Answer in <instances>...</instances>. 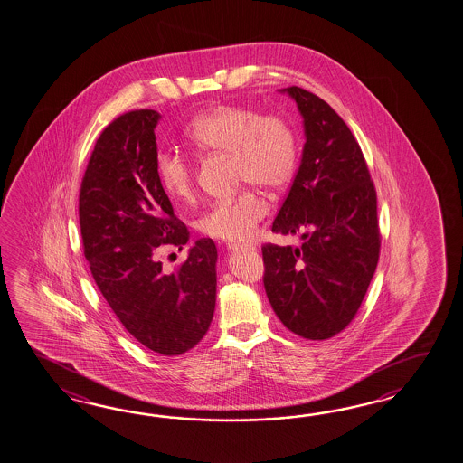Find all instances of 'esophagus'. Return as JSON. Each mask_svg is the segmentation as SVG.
<instances>
[{
	"label": "esophagus",
	"instance_id": "34e87169",
	"mask_svg": "<svg viewBox=\"0 0 463 463\" xmlns=\"http://www.w3.org/2000/svg\"><path fill=\"white\" fill-rule=\"evenodd\" d=\"M227 249L231 250V252H239V250H250L252 246H248V244H227Z\"/></svg>",
	"mask_w": 463,
	"mask_h": 463
}]
</instances>
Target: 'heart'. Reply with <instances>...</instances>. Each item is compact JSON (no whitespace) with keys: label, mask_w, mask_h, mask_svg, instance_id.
<instances>
[{"label":"heart","mask_w":463,"mask_h":463,"mask_svg":"<svg viewBox=\"0 0 463 463\" xmlns=\"http://www.w3.org/2000/svg\"><path fill=\"white\" fill-rule=\"evenodd\" d=\"M185 140L199 152L232 157L241 184H254L279 192L291 182L298 164V142L293 127L278 115H260L248 107L217 105L197 113L184 130ZM158 181L170 199L189 203L195 199V170L175 152L157 157ZM268 214L264 199L252 189L234 199L213 203L195 226L203 236L246 242Z\"/></svg>","instance_id":"heart-1"}]
</instances>
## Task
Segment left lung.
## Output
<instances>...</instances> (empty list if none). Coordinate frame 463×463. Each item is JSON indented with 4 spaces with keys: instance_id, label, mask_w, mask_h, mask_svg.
Segmentation results:
<instances>
[{
    "instance_id": "obj_1",
    "label": "left lung",
    "mask_w": 463,
    "mask_h": 463,
    "mask_svg": "<svg viewBox=\"0 0 463 463\" xmlns=\"http://www.w3.org/2000/svg\"><path fill=\"white\" fill-rule=\"evenodd\" d=\"M281 91L303 115L306 144L272 232H301L303 244L262 246L264 288L289 331L333 338L358 313L378 264L376 191L360 144L338 113L305 89Z\"/></svg>"
}]
</instances>
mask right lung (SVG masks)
Returning a JSON list of instances; mask_svg holds the SVG:
<instances>
[{"label":"right lung","instance_id":"add662e5","mask_svg":"<svg viewBox=\"0 0 463 463\" xmlns=\"http://www.w3.org/2000/svg\"><path fill=\"white\" fill-rule=\"evenodd\" d=\"M158 120L144 109L105 127L81 181L80 229L91 276L125 329L158 356H177L211 326L217 249L199 239L170 272L157 260L160 249L189 241L158 181Z\"/></svg>","mask_w":463,"mask_h":463}]
</instances>
